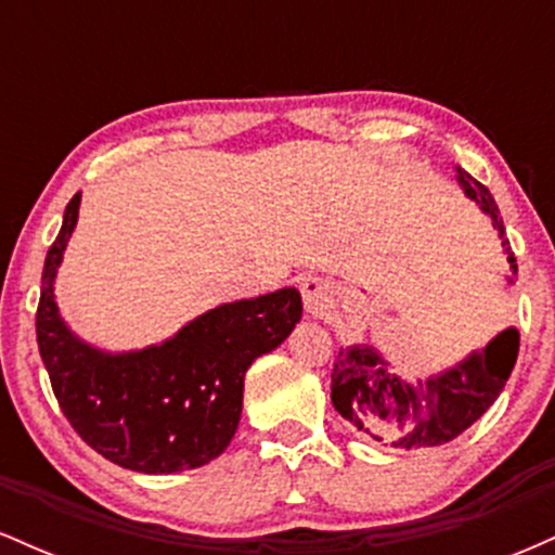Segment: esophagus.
Listing matches in <instances>:
<instances>
[{
    "instance_id": "34e87169",
    "label": "esophagus",
    "mask_w": 555,
    "mask_h": 555,
    "mask_svg": "<svg viewBox=\"0 0 555 555\" xmlns=\"http://www.w3.org/2000/svg\"><path fill=\"white\" fill-rule=\"evenodd\" d=\"M302 305L310 318H321L328 308V284L321 279H308L302 284Z\"/></svg>"
}]
</instances>
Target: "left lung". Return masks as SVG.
I'll return each mask as SVG.
<instances>
[{"mask_svg": "<svg viewBox=\"0 0 555 555\" xmlns=\"http://www.w3.org/2000/svg\"><path fill=\"white\" fill-rule=\"evenodd\" d=\"M464 195L490 216L508 260L506 284L517 276V258L508 247L506 229L486 184L456 167ZM519 354V331L506 328L486 347L428 378L404 380L391 373L384 354L371 344L341 347L331 373V401L354 428L391 443L393 449H428L454 441L499 399Z\"/></svg>", "mask_w": 555, "mask_h": 555, "instance_id": "8db88e82", "label": "left lung"}]
</instances>
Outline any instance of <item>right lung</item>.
<instances>
[{
	"mask_svg": "<svg viewBox=\"0 0 555 555\" xmlns=\"http://www.w3.org/2000/svg\"><path fill=\"white\" fill-rule=\"evenodd\" d=\"M78 208L75 193L47 253L36 313L38 352L54 397L82 441L119 467L143 475L203 467L234 438L247 367L292 334L302 318V297L284 286L224 302L162 344L106 352L67 326L54 299Z\"/></svg>",
	"mask_w": 555,
	"mask_h": 555,
	"instance_id": "obj_1",
	"label": "right lung"
}]
</instances>
